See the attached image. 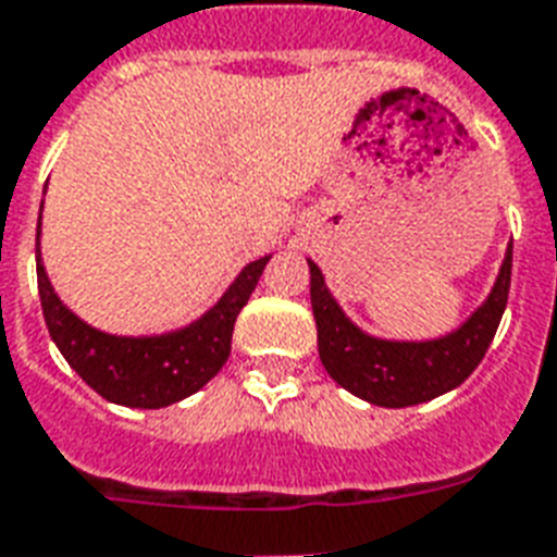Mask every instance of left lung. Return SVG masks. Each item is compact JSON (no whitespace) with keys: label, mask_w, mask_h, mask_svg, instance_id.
I'll use <instances>...</instances> for the list:
<instances>
[{"label":"left lung","mask_w":557,"mask_h":557,"mask_svg":"<svg viewBox=\"0 0 557 557\" xmlns=\"http://www.w3.org/2000/svg\"><path fill=\"white\" fill-rule=\"evenodd\" d=\"M310 264V305L317 319L319 360L334 381L377 407H412L456 389L471 377L497 334L511 287V249L488 301L459 331L433 343H389L351 325Z\"/></svg>","instance_id":"left-lung-1"}]
</instances>
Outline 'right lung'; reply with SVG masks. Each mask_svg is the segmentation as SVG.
<instances>
[{
	"instance_id": "add662e5",
	"label": "right lung",
	"mask_w": 557,
	"mask_h": 557,
	"mask_svg": "<svg viewBox=\"0 0 557 557\" xmlns=\"http://www.w3.org/2000/svg\"><path fill=\"white\" fill-rule=\"evenodd\" d=\"M270 256L240 270L223 299L194 325L162 337H113L95 331L72 313L51 290L49 275L37 258V287L51 339L66 363L101 398L124 407L159 409L202 389L230 360L232 331L240 308L256 290Z\"/></svg>"
}]
</instances>
